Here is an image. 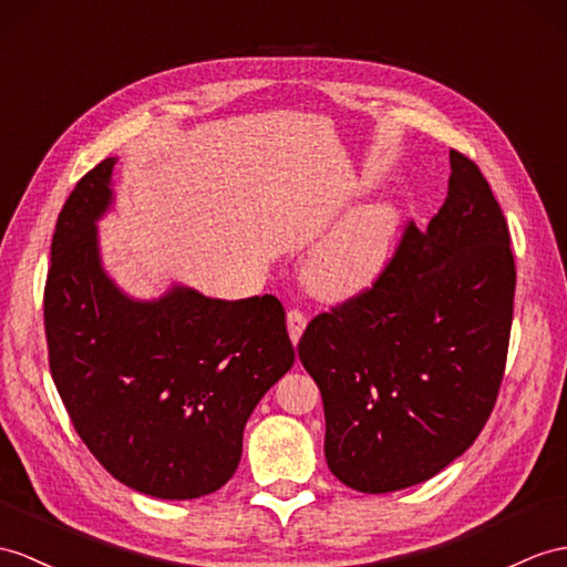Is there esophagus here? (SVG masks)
<instances>
[{
	"mask_svg": "<svg viewBox=\"0 0 567 567\" xmlns=\"http://www.w3.org/2000/svg\"><path fill=\"white\" fill-rule=\"evenodd\" d=\"M286 322H288V334H291V341L298 343L302 329H306V324H308L306 312L298 310V308H291V310H288V315H286Z\"/></svg>",
	"mask_w": 567,
	"mask_h": 567,
	"instance_id": "34e87169",
	"label": "esophagus"
}]
</instances>
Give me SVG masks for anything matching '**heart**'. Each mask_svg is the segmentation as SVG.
Wrapping results in <instances>:
<instances>
[{
    "label": "heart",
    "instance_id": "1",
    "mask_svg": "<svg viewBox=\"0 0 567 567\" xmlns=\"http://www.w3.org/2000/svg\"><path fill=\"white\" fill-rule=\"evenodd\" d=\"M396 224L399 216L390 204L363 206L351 214L310 259V291L324 300L361 293L388 261Z\"/></svg>",
    "mask_w": 567,
    "mask_h": 567
}]
</instances>
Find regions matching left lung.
I'll return each instance as SVG.
<instances>
[{
    "label": "left lung",
    "instance_id": "8db88e82",
    "mask_svg": "<svg viewBox=\"0 0 567 567\" xmlns=\"http://www.w3.org/2000/svg\"><path fill=\"white\" fill-rule=\"evenodd\" d=\"M450 171L427 230L409 220L378 279L298 341L322 394L327 464L353 491L443 472L501 392L517 279L507 220L472 158L452 148Z\"/></svg>",
    "mask_w": 567,
    "mask_h": 567
}]
</instances>
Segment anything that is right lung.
<instances>
[{"instance_id": "right-lung-1", "label": "right lung", "mask_w": 567, "mask_h": 567, "mask_svg": "<svg viewBox=\"0 0 567 567\" xmlns=\"http://www.w3.org/2000/svg\"><path fill=\"white\" fill-rule=\"evenodd\" d=\"M115 158L64 202L50 247L48 361L74 431L105 472L165 501L226 486L257 402L296 361L279 298L214 300L189 288L122 296L101 269L95 218Z\"/></svg>"}]
</instances>
